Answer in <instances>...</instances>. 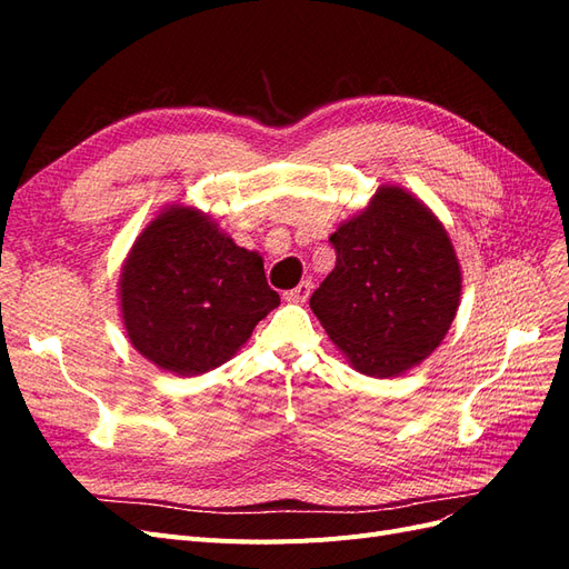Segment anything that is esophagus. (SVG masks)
Masks as SVG:
<instances>
[{"mask_svg":"<svg viewBox=\"0 0 569 569\" xmlns=\"http://www.w3.org/2000/svg\"><path fill=\"white\" fill-rule=\"evenodd\" d=\"M311 289H313V282H311V280H303V282H299L295 289L284 291L282 299L289 301V303H303L308 297H311Z\"/></svg>","mask_w":569,"mask_h":569,"instance_id":"obj_1","label":"esophagus"}]
</instances>
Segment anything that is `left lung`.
<instances>
[{
    "mask_svg": "<svg viewBox=\"0 0 569 569\" xmlns=\"http://www.w3.org/2000/svg\"><path fill=\"white\" fill-rule=\"evenodd\" d=\"M330 242L337 266L311 297L327 337L368 377L422 363L449 332L462 287L441 220L403 187L382 184Z\"/></svg>",
    "mask_w": 569,
    "mask_h": 569,
    "instance_id": "obj_1",
    "label": "left lung"
}]
</instances>
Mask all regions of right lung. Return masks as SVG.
Masks as SVG:
<instances>
[{
  "label": "right lung",
  "instance_id": "1",
  "mask_svg": "<svg viewBox=\"0 0 569 569\" xmlns=\"http://www.w3.org/2000/svg\"><path fill=\"white\" fill-rule=\"evenodd\" d=\"M132 347L178 377L230 360L280 295L263 258L237 247L194 206L173 203L134 239L118 280Z\"/></svg>",
  "mask_w": 569,
  "mask_h": 569
}]
</instances>
